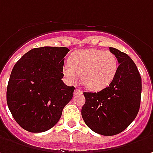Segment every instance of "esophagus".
I'll return each instance as SVG.
<instances>
[{
	"mask_svg": "<svg viewBox=\"0 0 153 153\" xmlns=\"http://www.w3.org/2000/svg\"><path fill=\"white\" fill-rule=\"evenodd\" d=\"M74 96H79V95H82L83 94V91H82L81 90H79V89H75L74 90Z\"/></svg>",
	"mask_w": 153,
	"mask_h": 153,
	"instance_id": "esophagus-1",
	"label": "esophagus"
}]
</instances>
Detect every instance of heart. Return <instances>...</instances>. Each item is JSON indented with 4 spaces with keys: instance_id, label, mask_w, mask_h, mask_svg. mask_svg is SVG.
<instances>
[{
    "instance_id": "heart-1",
    "label": "heart",
    "mask_w": 153,
    "mask_h": 153,
    "mask_svg": "<svg viewBox=\"0 0 153 153\" xmlns=\"http://www.w3.org/2000/svg\"><path fill=\"white\" fill-rule=\"evenodd\" d=\"M68 62L62 66V74L67 81L74 83L80 75L82 85L91 91H99L108 86L119 67L113 53L97 48L74 51Z\"/></svg>"
}]
</instances>
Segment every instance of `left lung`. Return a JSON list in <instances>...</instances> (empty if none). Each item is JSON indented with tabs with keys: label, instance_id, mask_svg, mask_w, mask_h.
<instances>
[{
	"label": "left lung",
	"instance_id": "obj_1",
	"mask_svg": "<svg viewBox=\"0 0 153 153\" xmlns=\"http://www.w3.org/2000/svg\"><path fill=\"white\" fill-rule=\"evenodd\" d=\"M109 50L119 63L117 74L101 91L84 92L85 103L81 109L87 126L102 135L124 131L138 114L141 97V78L133 60L116 48Z\"/></svg>",
	"mask_w": 153,
	"mask_h": 153
}]
</instances>
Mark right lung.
<instances>
[{
    "mask_svg": "<svg viewBox=\"0 0 153 153\" xmlns=\"http://www.w3.org/2000/svg\"><path fill=\"white\" fill-rule=\"evenodd\" d=\"M67 47L44 46L25 53L14 65L8 81L7 102L16 122L25 130L44 132L60 119L74 87L62 79Z\"/></svg>",
    "mask_w": 153,
    "mask_h": 153,
    "instance_id": "1",
    "label": "right lung"
}]
</instances>
